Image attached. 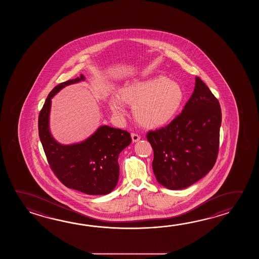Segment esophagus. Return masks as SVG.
<instances>
[{
  "mask_svg": "<svg viewBox=\"0 0 259 259\" xmlns=\"http://www.w3.org/2000/svg\"><path fill=\"white\" fill-rule=\"evenodd\" d=\"M132 139L133 143H136L138 141H140L141 136H140V135H138L137 133H132Z\"/></svg>",
  "mask_w": 259,
  "mask_h": 259,
  "instance_id": "obj_1",
  "label": "esophagus"
}]
</instances>
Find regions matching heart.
<instances>
[{
    "mask_svg": "<svg viewBox=\"0 0 259 259\" xmlns=\"http://www.w3.org/2000/svg\"><path fill=\"white\" fill-rule=\"evenodd\" d=\"M183 91L180 84L169 77L157 75L143 80L126 84L109 100L114 116L123 117L127 114L124 103L133 105V116L141 125L158 127L170 121L181 107Z\"/></svg>",
    "mask_w": 259,
    "mask_h": 259,
    "instance_id": "obj_1",
    "label": "heart"
}]
</instances>
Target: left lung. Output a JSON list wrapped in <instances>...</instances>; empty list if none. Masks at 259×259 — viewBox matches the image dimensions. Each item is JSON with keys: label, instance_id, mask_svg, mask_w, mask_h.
<instances>
[{"label": "left lung", "instance_id": "obj_1", "mask_svg": "<svg viewBox=\"0 0 259 259\" xmlns=\"http://www.w3.org/2000/svg\"><path fill=\"white\" fill-rule=\"evenodd\" d=\"M221 109L218 99L199 77L182 113L146 138L154 150L153 170L169 190H182L205 176L220 148Z\"/></svg>", "mask_w": 259, "mask_h": 259}]
</instances>
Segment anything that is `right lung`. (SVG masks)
Listing matches in <instances>:
<instances>
[{
    "label": "right lung",
    "mask_w": 259,
    "mask_h": 259,
    "mask_svg": "<svg viewBox=\"0 0 259 259\" xmlns=\"http://www.w3.org/2000/svg\"><path fill=\"white\" fill-rule=\"evenodd\" d=\"M85 80L82 74L52 90L39 112V136L52 170L65 186L90 195L111 193L119 177L118 155L132 143L127 131L101 126L81 143L64 145L50 132L52 98L66 86Z\"/></svg>",
    "instance_id": "1"
}]
</instances>
